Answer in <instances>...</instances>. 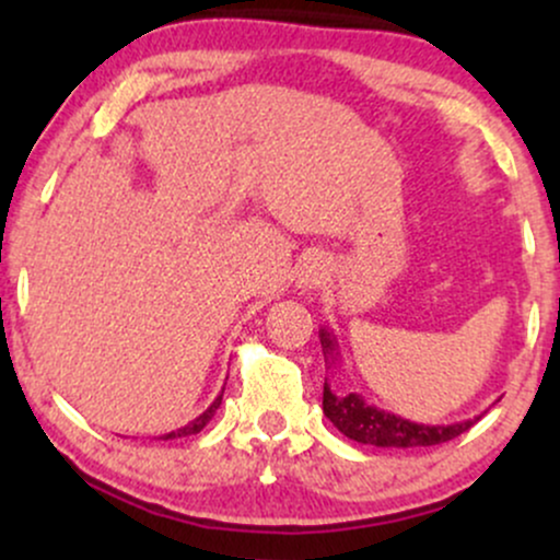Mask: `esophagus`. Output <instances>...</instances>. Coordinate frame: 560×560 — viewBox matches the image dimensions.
Returning <instances> with one entry per match:
<instances>
[{"mask_svg":"<svg viewBox=\"0 0 560 560\" xmlns=\"http://www.w3.org/2000/svg\"><path fill=\"white\" fill-rule=\"evenodd\" d=\"M324 279H326V262L320 258H307L305 266H302L300 284L313 289V287H318Z\"/></svg>","mask_w":560,"mask_h":560,"instance_id":"34e87169","label":"esophagus"}]
</instances>
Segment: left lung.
Wrapping results in <instances>:
<instances>
[{
	"instance_id": "1",
	"label": "left lung",
	"mask_w": 560,
	"mask_h": 560,
	"mask_svg": "<svg viewBox=\"0 0 560 560\" xmlns=\"http://www.w3.org/2000/svg\"><path fill=\"white\" fill-rule=\"evenodd\" d=\"M320 345L326 347V352L334 350L331 337L326 331H320ZM324 413L329 416V421L345 436L376 447H432L442 445L447 440H455V436L474 427V421L453 423V427H423V423L405 421L400 416L371 408V405H365L352 392L350 395H334L326 384Z\"/></svg>"
}]
</instances>
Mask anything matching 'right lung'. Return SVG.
<instances>
[{"mask_svg":"<svg viewBox=\"0 0 560 560\" xmlns=\"http://www.w3.org/2000/svg\"><path fill=\"white\" fill-rule=\"evenodd\" d=\"M221 400H223V395H221V397H215V402L210 405V408L205 410V413L199 416V419H195L191 423H186V427H182V429H176V432L165 434L163 440H176V436H191V434H199V432H202L205 423H208L210 419H213V413L218 410V405H221Z\"/></svg>","mask_w":560,"mask_h":560,"instance_id":"obj_1","label":"right lung"}]
</instances>
